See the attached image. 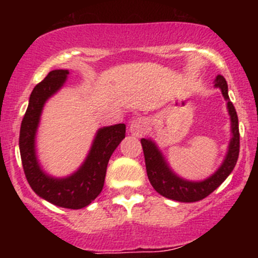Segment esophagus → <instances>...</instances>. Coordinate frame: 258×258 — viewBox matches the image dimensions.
<instances>
[{
    "label": "esophagus",
    "instance_id": "1",
    "mask_svg": "<svg viewBox=\"0 0 258 258\" xmlns=\"http://www.w3.org/2000/svg\"><path fill=\"white\" fill-rule=\"evenodd\" d=\"M147 131L148 122L146 118L139 117V118H135L134 121H131V123H130V132H131V135H134V136L142 137Z\"/></svg>",
    "mask_w": 258,
    "mask_h": 258
}]
</instances>
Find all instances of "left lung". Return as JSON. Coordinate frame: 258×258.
Segmentation results:
<instances>
[{
  "instance_id": "obj_1",
  "label": "left lung",
  "mask_w": 258,
  "mask_h": 258,
  "mask_svg": "<svg viewBox=\"0 0 258 258\" xmlns=\"http://www.w3.org/2000/svg\"><path fill=\"white\" fill-rule=\"evenodd\" d=\"M215 87L220 88L223 98L227 102V110L231 118V134L232 137L228 144V150L222 165L213 175L202 181H188L176 175L157 145L151 139H142L146 171L153 188L166 199L178 202H196L204 200L212 194L226 178L230 176L237 162L240 153V131H238V117L235 107L228 97V87L225 77L218 75L215 80Z\"/></svg>"
}]
</instances>
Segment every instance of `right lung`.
I'll list each match as a JSON object with an SVG mask.
<instances>
[{
  "label": "right lung",
  "instance_id": "obj_1",
  "mask_svg": "<svg viewBox=\"0 0 258 258\" xmlns=\"http://www.w3.org/2000/svg\"><path fill=\"white\" fill-rule=\"evenodd\" d=\"M69 70H54L33 88L20 130V152L31 188L41 199L64 209L88 206L103 188L108 161L124 139L126 124L102 127L96 132L88 155L79 170L66 177H53L41 167L36 155V134L43 106L66 82Z\"/></svg>",
  "mask_w": 258,
  "mask_h": 258
}]
</instances>
